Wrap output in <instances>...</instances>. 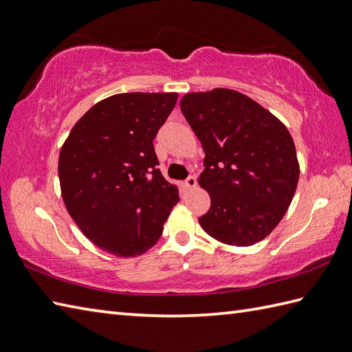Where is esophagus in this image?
<instances>
[{"mask_svg":"<svg viewBox=\"0 0 352 352\" xmlns=\"http://www.w3.org/2000/svg\"><path fill=\"white\" fill-rule=\"evenodd\" d=\"M196 183H198V182H196V177H195V175H189V177H187L186 186L189 187V189H193V187L196 186Z\"/></svg>","mask_w":352,"mask_h":352,"instance_id":"obj_1","label":"esophagus"}]
</instances>
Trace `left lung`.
I'll return each mask as SVG.
<instances>
[{"instance_id":"obj_1","label":"left lung","mask_w":352,"mask_h":352,"mask_svg":"<svg viewBox=\"0 0 352 352\" xmlns=\"http://www.w3.org/2000/svg\"><path fill=\"white\" fill-rule=\"evenodd\" d=\"M179 108L206 151L199 184L211 206L199 217L202 230L230 246L264 240L298 183L288 129L250 97L226 88L186 94Z\"/></svg>"}]
</instances>
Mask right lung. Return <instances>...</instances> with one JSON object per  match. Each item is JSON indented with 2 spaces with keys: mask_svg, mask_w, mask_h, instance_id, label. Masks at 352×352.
<instances>
[{
  "mask_svg": "<svg viewBox=\"0 0 352 352\" xmlns=\"http://www.w3.org/2000/svg\"><path fill=\"white\" fill-rule=\"evenodd\" d=\"M177 93H124L96 103L60 151L63 199L79 230L117 256L156 244L179 201L163 178L153 141Z\"/></svg>",
  "mask_w": 352,
  "mask_h": 352,
  "instance_id": "obj_1",
  "label": "right lung"
}]
</instances>
